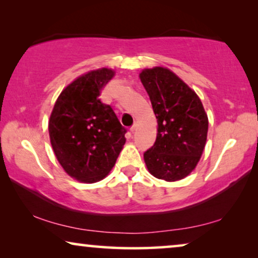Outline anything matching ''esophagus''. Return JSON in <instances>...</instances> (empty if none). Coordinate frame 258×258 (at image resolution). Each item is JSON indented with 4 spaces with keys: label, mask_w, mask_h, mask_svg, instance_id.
Returning <instances> with one entry per match:
<instances>
[{
    "label": "esophagus",
    "mask_w": 258,
    "mask_h": 258,
    "mask_svg": "<svg viewBox=\"0 0 258 258\" xmlns=\"http://www.w3.org/2000/svg\"><path fill=\"white\" fill-rule=\"evenodd\" d=\"M136 129H137V125H136V124H134V125L132 126V128H130V132H132V133H135V132H136Z\"/></svg>",
    "instance_id": "esophagus-1"
}]
</instances>
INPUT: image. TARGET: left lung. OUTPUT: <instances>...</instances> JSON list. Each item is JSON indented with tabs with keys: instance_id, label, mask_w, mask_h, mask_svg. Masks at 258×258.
<instances>
[{
	"instance_id": "obj_1",
	"label": "left lung",
	"mask_w": 258,
	"mask_h": 258,
	"mask_svg": "<svg viewBox=\"0 0 258 258\" xmlns=\"http://www.w3.org/2000/svg\"><path fill=\"white\" fill-rule=\"evenodd\" d=\"M140 80L157 118L156 141L144 153L148 171L158 179L179 181L190 175L202 156L208 115L199 95L170 69H143Z\"/></svg>"
}]
</instances>
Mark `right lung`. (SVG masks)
Wrapping results in <instances>:
<instances>
[{
	"instance_id": "obj_1",
	"label": "right lung",
	"mask_w": 258,
	"mask_h": 258,
	"mask_svg": "<svg viewBox=\"0 0 258 258\" xmlns=\"http://www.w3.org/2000/svg\"><path fill=\"white\" fill-rule=\"evenodd\" d=\"M115 70H90L69 83L56 100L48 130L54 154L70 177L83 183L103 179L125 143V129L98 96Z\"/></svg>"
}]
</instances>
